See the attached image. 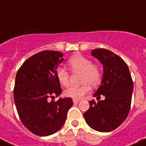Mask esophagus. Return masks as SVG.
Returning <instances> with one entry per match:
<instances>
[{"label":"esophagus","instance_id":"1","mask_svg":"<svg viewBox=\"0 0 146 146\" xmlns=\"http://www.w3.org/2000/svg\"><path fill=\"white\" fill-rule=\"evenodd\" d=\"M73 104H78V103H79V101H80V100H76V99H73Z\"/></svg>","mask_w":146,"mask_h":146}]
</instances>
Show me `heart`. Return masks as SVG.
<instances>
[{
  "label": "heart",
  "instance_id": "heart-1",
  "mask_svg": "<svg viewBox=\"0 0 146 146\" xmlns=\"http://www.w3.org/2000/svg\"><path fill=\"white\" fill-rule=\"evenodd\" d=\"M70 68L73 72L82 73V83L80 86H70L65 90L64 94L68 98L79 100L83 95L88 93L90 85L97 86L102 79V70L99 66L92 64V60L80 54L71 57L68 61ZM56 76L58 82L64 86L69 84L70 75L64 68L59 67L56 71Z\"/></svg>",
  "mask_w": 146,
  "mask_h": 146
}]
</instances>
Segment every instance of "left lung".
Listing matches in <instances>:
<instances>
[{
    "mask_svg": "<svg viewBox=\"0 0 146 146\" xmlns=\"http://www.w3.org/2000/svg\"><path fill=\"white\" fill-rule=\"evenodd\" d=\"M92 55L104 67L101 84L94 94L96 103L89 101L90 107L84 113L88 125L99 132H110L124 122L131 109L133 83L127 65L121 58L104 48L92 50Z\"/></svg>",
    "mask_w": 146,
    "mask_h": 146,
    "instance_id": "1",
    "label": "left lung"
}]
</instances>
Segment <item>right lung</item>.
Wrapping results in <instances>:
<instances>
[{
  "instance_id": "right-lung-1",
  "label": "right lung",
  "mask_w": 146,
  "mask_h": 146,
  "mask_svg": "<svg viewBox=\"0 0 146 146\" xmlns=\"http://www.w3.org/2000/svg\"><path fill=\"white\" fill-rule=\"evenodd\" d=\"M62 56L58 51H42L27 59L16 73L13 96L18 114L22 124L40 137L58 132L73 106L70 98L48 100L61 94L56 71Z\"/></svg>"
}]
</instances>
